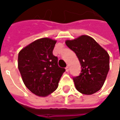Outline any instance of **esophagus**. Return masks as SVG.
Returning <instances> with one entry per match:
<instances>
[{"label":"esophagus","mask_w":120,"mask_h":120,"mask_svg":"<svg viewBox=\"0 0 120 120\" xmlns=\"http://www.w3.org/2000/svg\"><path fill=\"white\" fill-rule=\"evenodd\" d=\"M65 69H66V72H68V71H69V68H68V66L66 67Z\"/></svg>","instance_id":"esophagus-1"}]
</instances>
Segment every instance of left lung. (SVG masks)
Returning <instances> with one entry per match:
<instances>
[{"label": "left lung", "instance_id": "left-lung-1", "mask_svg": "<svg viewBox=\"0 0 120 120\" xmlns=\"http://www.w3.org/2000/svg\"><path fill=\"white\" fill-rule=\"evenodd\" d=\"M66 44L75 53L82 68L80 75L73 77L76 90L85 95L99 91L109 70L108 53L88 35L66 40Z\"/></svg>", "mask_w": 120, "mask_h": 120}]
</instances>
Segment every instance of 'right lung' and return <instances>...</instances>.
I'll return each instance as SVG.
<instances>
[{"instance_id":"add662e5","label":"right lung","mask_w":120,"mask_h":120,"mask_svg":"<svg viewBox=\"0 0 120 120\" xmlns=\"http://www.w3.org/2000/svg\"><path fill=\"white\" fill-rule=\"evenodd\" d=\"M56 40L41 38L25 47L18 55V68L25 85L35 95L45 97L58 88L65 69L53 55Z\"/></svg>"}]
</instances>
